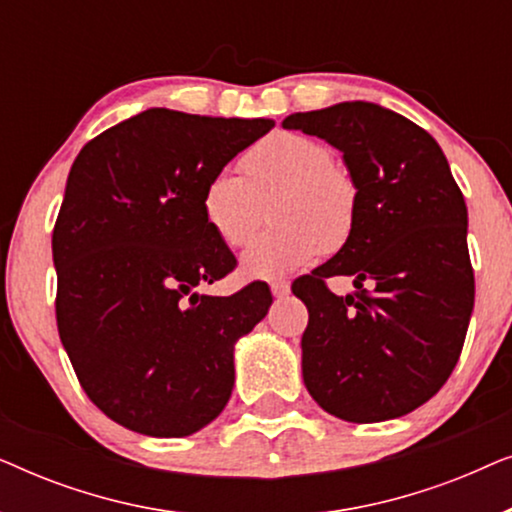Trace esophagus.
I'll use <instances>...</instances> for the list:
<instances>
[{
    "instance_id": "obj_1",
    "label": "esophagus",
    "mask_w": 512,
    "mask_h": 512,
    "mask_svg": "<svg viewBox=\"0 0 512 512\" xmlns=\"http://www.w3.org/2000/svg\"><path fill=\"white\" fill-rule=\"evenodd\" d=\"M270 291H272V296H275V298H284V296H289L291 284L284 282V279H279V282L270 284Z\"/></svg>"
}]
</instances>
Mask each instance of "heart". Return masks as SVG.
I'll return each mask as SVG.
<instances>
[{"mask_svg": "<svg viewBox=\"0 0 512 512\" xmlns=\"http://www.w3.org/2000/svg\"><path fill=\"white\" fill-rule=\"evenodd\" d=\"M242 177L221 172L202 188L200 212L207 228L226 244L242 247L272 207L268 230L242 254L251 279H275L340 251L359 219V184L333 163V153L298 132H275L240 158Z\"/></svg>", "mask_w": 512, "mask_h": 512, "instance_id": "obj_1", "label": "heart"}]
</instances>
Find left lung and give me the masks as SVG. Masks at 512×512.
Masks as SVG:
<instances>
[{
	"mask_svg": "<svg viewBox=\"0 0 512 512\" xmlns=\"http://www.w3.org/2000/svg\"><path fill=\"white\" fill-rule=\"evenodd\" d=\"M282 125L342 151L359 184L349 242L291 286L310 312L305 387L345 422L408 415L452 375L471 321L464 195L436 139L380 104L340 102ZM338 274L360 291L335 297L325 277Z\"/></svg>",
	"mask_w": 512,
	"mask_h": 512,
	"instance_id": "left-lung-1",
	"label": "left lung"
}]
</instances>
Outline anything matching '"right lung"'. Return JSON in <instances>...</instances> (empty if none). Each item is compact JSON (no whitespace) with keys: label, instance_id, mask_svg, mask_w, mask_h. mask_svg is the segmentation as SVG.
<instances>
[{"label":"right lung","instance_id":"right-lung-1","mask_svg":"<svg viewBox=\"0 0 512 512\" xmlns=\"http://www.w3.org/2000/svg\"><path fill=\"white\" fill-rule=\"evenodd\" d=\"M272 128L146 109L90 139L69 170L53 228L58 333L83 391L125 429L191 436L226 408L235 342L272 293L265 282L233 296L195 291L237 263L200 195Z\"/></svg>","mask_w":512,"mask_h":512}]
</instances>
